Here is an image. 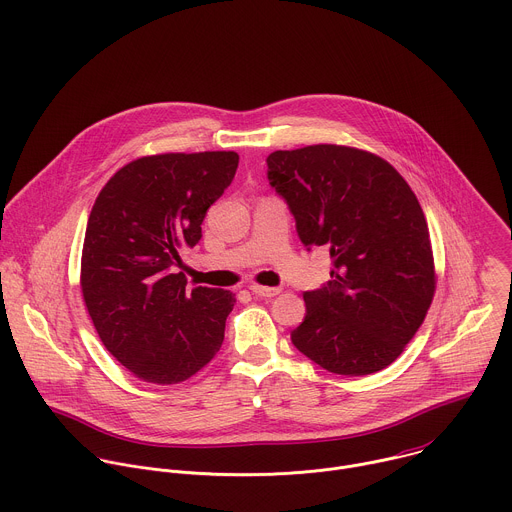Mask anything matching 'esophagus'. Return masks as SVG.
<instances>
[{
  "label": "esophagus",
  "mask_w": 512,
  "mask_h": 512,
  "mask_svg": "<svg viewBox=\"0 0 512 512\" xmlns=\"http://www.w3.org/2000/svg\"><path fill=\"white\" fill-rule=\"evenodd\" d=\"M249 289H251L253 295H257V297H275V295L281 293L279 287H265V285H251Z\"/></svg>",
  "instance_id": "obj_1"
}]
</instances>
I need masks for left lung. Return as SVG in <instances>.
Masks as SVG:
<instances>
[{
    "label": "left lung",
    "instance_id": "obj_1",
    "mask_svg": "<svg viewBox=\"0 0 512 512\" xmlns=\"http://www.w3.org/2000/svg\"><path fill=\"white\" fill-rule=\"evenodd\" d=\"M267 168L301 243L329 249L333 261L331 279L303 293L293 346L339 376L388 368L436 291L430 233L410 185L378 154L339 144L275 150Z\"/></svg>",
    "mask_w": 512,
    "mask_h": 512
}]
</instances>
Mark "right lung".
<instances>
[{
    "label": "right lung",
    "instance_id": "obj_1",
    "mask_svg": "<svg viewBox=\"0 0 512 512\" xmlns=\"http://www.w3.org/2000/svg\"><path fill=\"white\" fill-rule=\"evenodd\" d=\"M233 150L166 152L124 164L88 217L80 287L104 348L136 378L179 384L221 350L235 293L187 287L179 251L231 185Z\"/></svg>",
    "mask_w": 512,
    "mask_h": 512
}]
</instances>
